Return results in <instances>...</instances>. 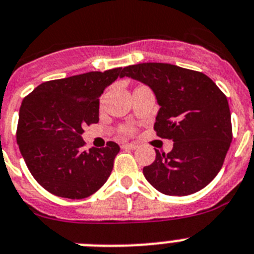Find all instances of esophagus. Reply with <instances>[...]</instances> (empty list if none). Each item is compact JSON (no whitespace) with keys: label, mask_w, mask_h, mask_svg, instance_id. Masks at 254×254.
Returning <instances> with one entry per match:
<instances>
[{"label":"esophagus","mask_w":254,"mask_h":254,"mask_svg":"<svg viewBox=\"0 0 254 254\" xmlns=\"http://www.w3.org/2000/svg\"><path fill=\"white\" fill-rule=\"evenodd\" d=\"M137 147L138 146L135 143H125V144H123V148H129V150H135Z\"/></svg>","instance_id":"esophagus-1"}]
</instances>
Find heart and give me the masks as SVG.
Here are the masks:
<instances>
[{"label":"heart","mask_w":254,"mask_h":254,"mask_svg":"<svg viewBox=\"0 0 254 254\" xmlns=\"http://www.w3.org/2000/svg\"><path fill=\"white\" fill-rule=\"evenodd\" d=\"M123 131H124V133H127V134H130V133H133L134 129L131 127H124Z\"/></svg>","instance_id":"b5f03b06"}]
</instances>
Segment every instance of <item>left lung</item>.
<instances>
[{
	"mask_svg": "<svg viewBox=\"0 0 254 254\" xmlns=\"http://www.w3.org/2000/svg\"><path fill=\"white\" fill-rule=\"evenodd\" d=\"M148 85L160 110L153 129L173 140L169 153L159 152L143 168L146 180L165 195L186 196L209 185L218 174L232 140L227 98L201 72L168 63H139L123 69Z\"/></svg>",
	"mask_w": 254,
	"mask_h": 254,
	"instance_id": "left-lung-1",
	"label": "left lung"
}]
</instances>
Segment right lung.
I'll list each match as a JSON object with an SVG mask.
<instances>
[{"label": "right lung", "instance_id": "1", "mask_svg": "<svg viewBox=\"0 0 254 254\" xmlns=\"http://www.w3.org/2000/svg\"><path fill=\"white\" fill-rule=\"evenodd\" d=\"M117 77L121 68L46 81L23 99L16 142L33 178L53 195L84 199L108 180L120 147L84 151L81 134L99 121V97Z\"/></svg>", "mask_w": 254, "mask_h": 254}]
</instances>
